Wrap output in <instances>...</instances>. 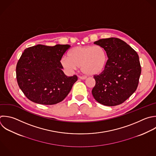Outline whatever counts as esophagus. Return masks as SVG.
I'll return each instance as SVG.
<instances>
[{
    "mask_svg": "<svg viewBox=\"0 0 156 156\" xmlns=\"http://www.w3.org/2000/svg\"><path fill=\"white\" fill-rule=\"evenodd\" d=\"M79 78L80 79H81V80H85V79H86V77H82V76H80Z\"/></svg>",
    "mask_w": 156,
    "mask_h": 156,
    "instance_id": "1",
    "label": "esophagus"
}]
</instances>
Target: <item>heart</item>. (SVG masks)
Returning a JSON list of instances; mask_svg holds the SVG:
<instances>
[{
    "label": "heart",
    "instance_id": "b5f03b06",
    "mask_svg": "<svg viewBox=\"0 0 156 156\" xmlns=\"http://www.w3.org/2000/svg\"><path fill=\"white\" fill-rule=\"evenodd\" d=\"M107 56L105 49L99 46H77L64 56L61 61L62 66L68 72L81 67L82 72L88 76L101 74L105 68Z\"/></svg>",
    "mask_w": 156,
    "mask_h": 156
}]
</instances>
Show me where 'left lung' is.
<instances>
[{
  "instance_id": "1",
  "label": "left lung",
  "mask_w": 156,
  "mask_h": 156,
  "mask_svg": "<svg viewBox=\"0 0 156 156\" xmlns=\"http://www.w3.org/2000/svg\"><path fill=\"white\" fill-rule=\"evenodd\" d=\"M94 44L105 49L108 60L105 69L94 76L96 85L92 94L102 105L121 104L138 87L141 74L138 55L126 42L116 38L100 39Z\"/></svg>"
}]
</instances>
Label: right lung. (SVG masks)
<instances>
[{"mask_svg": "<svg viewBox=\"0 0 156 156\" xmlns=\"http://www.w3.org/2000/svg\"><path fill=\"white\" fill-rule=\"evenodd\" d=\"M71 46L38 44L24 50L16 66L18 85L31 101L53 105L62 101L77 80L76 76H66L60 60Z\"/></svg>", "mask_w": 156, "mask_h": 156, "instance_id": "obj_1", "label": "right lung"}]
</instances>
